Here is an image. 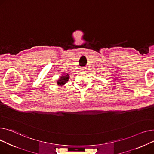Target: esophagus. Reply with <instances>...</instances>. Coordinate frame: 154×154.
Listing matches in <instances>:
<instances>
[{"label":"esophagus","mask_w":154,"mask_h":154,"mask_svg":"<svg viewBox=\"0 0 154 154\" xmlns=\"http://www.w3.org/2000/svg\"><path fill=\"white\" fill-rule=\"evenodd\" d=\"M81 71H83V72H85V69H84V68H83V69H82V70H81Z\"/></svg>","instance_id":"1"}]
</instances>
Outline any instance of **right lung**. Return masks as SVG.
<instances>
[{
    "label": "right lung",
    "instance_id": "right-lung-1",
    "mask_svg": "<svg viewBox=\"0 0 154 154\" xmlns=\"http://www.w3.org/2000/svg\"><path fill=\"white\" fill-rule=\"evenodd\" d=\"M69 79V76L68 74L65 75H62L59 78V79L57 81V83L60 86H63L64 85H65L67 82L68 79Z\"/></svg>",
    "mask_w": 154,
    "mask_h": 154
}]
</instances>
